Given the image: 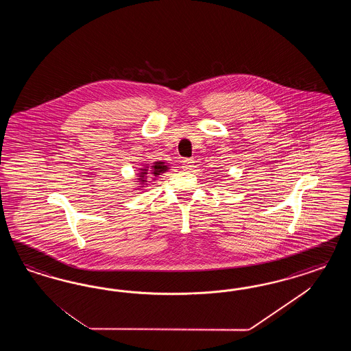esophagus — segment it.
Wrapping results in <instances>:
<instances>
[{"label":"esophagus","mask_w":351,"mask_h":351,"mask_svg":"<svg viewBox=\"0 0 351 351\" xmlns=\"http://www.w3.org/2000/svg\"><path fill=\"white\" fill-rule=\"evenodd\" d=\"M194 167V160L191 158H186V160H182V169L185 171L191 170Z\"/></svg>","instance_id":"esophagus-1"}]
</instances>
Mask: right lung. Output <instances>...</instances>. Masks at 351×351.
I'll list each match as a JSON object with an SVG mask.
<instances>
[{
  "label": "right lung",
  "mask_w": 351,
  "mask_h": 351,
  "mask_svg": "<svg viewBox=\"0 0 351 351\" xmlns=\"http://www.w3.org/2000/svg\"><path fill=\"white\" fill-rule=\"evenodd\" d=\"M169 169H170V167H169L165 162H160V160L154 162L153 166H150V173L147 172L149 170L148 166H145L144 169H140V172L138 173V181L140 182V185H144V184L147 182V178H148L147 175H148V173H152L154 178H157V176H160V173L166 172ZM154 180H156V179H154Z\"/></svg>",
  "instance_id": "1"
}]
</instances>
